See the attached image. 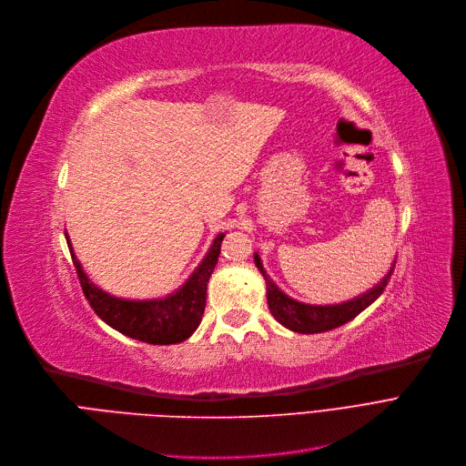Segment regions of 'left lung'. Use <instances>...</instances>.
I'll use <instances>...</instances> for the list:
<instances>
[{"instance_id": "1", "label": "left lung", "mask_w": 466, "mask_h": 466, "mask_svg": "<svg viewBox=\"0 0 466 466\" xmlns=\"http://www.w3.org/2000/svg\"><path fill=\"white\" fill-rule=\"evenodd\" d=\"M254 261H256V268L259 269V273L265 279V284H268V305H269L271 315L284 328L298 331V334H320V331H328V329H334L338 326H343L345 322L360 315L366 307H370L375 299L383 294L385 286L394 269V265H392L390 271L383 277V280L378 286H373L371 290H368L366 294H362L359 298H352L350 301H343L338 305H309V303H301V301L288 298L280 290V288L269 279V275L265 273L258 254H254Z\"/></svg>"}]
</instances>
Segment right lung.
<instances>
[{
  "mask_svg": "<svg viewBox=\"0 0 466 466\" xmlns=\"http://www.w3.org/2000/svg\"><path fill=\"white\" fill-rule=\"evenodd\" d=\"M224 237L226 233H219L214 238L208 254L198 263V268L191 273L180 290H176L167 298L137 301L109 296L107 292L100 290L98 286H95L91 279L85 275L70 245L68 233H66V240H68V248L88 305L95 309V313L107 326L121 331L123 336L151 345L182 343L201 324L207 305V284L218 263Z\"/></svg>",
  "mask_w": 466,
  "mask_h": 466,
  "instance_id": "add662e5",
  "label": "right lung"
}]
</instances>
